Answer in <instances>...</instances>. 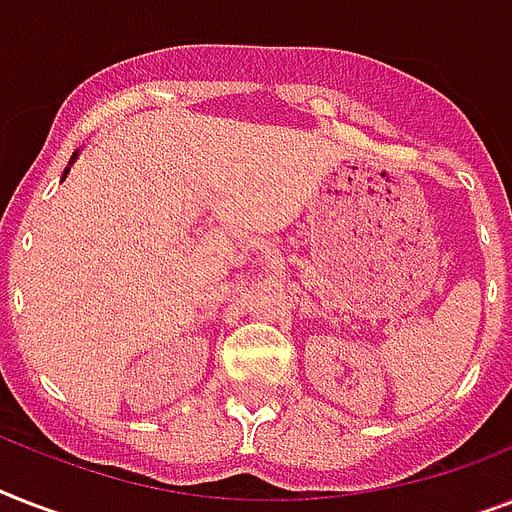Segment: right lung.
Instances as JSON below:
<instances>
[{
    "label": "right lung",
    "instance_id": "add662e5",
    "mask_svg": "<svg viewBox=\"0 0 512 512\" xmlns=\"http://www.w3.org/2000/svg\"><path fill=\"white\" fill-rule=\"evenodd\" d=\"M66 172H68V170H66ZM66 172H63V175H66Z\"/></svg>",
    "mask_w": 512,
    "mask_h": 512
}]
</instances>
